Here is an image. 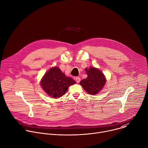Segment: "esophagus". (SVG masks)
Wrapping results in <instances>:
<instances>
[{
    "label": "esophagus",
    "instance_id": "34e87169",
    "mask_svg": "<svg viewBox=\"0 0 148 148\" xmlns=\"http://www.w3.org/2000/svg\"><path fill=\"white\" fill-rule=\"evenodd\" d=\"M75 79L76 82H78V83H79V81H80V80H81V79H80V78H79V77H76L75 78Z\"/></svg>",
    "mask_w": 148,
    "mask_h": 148
}]
</instances>
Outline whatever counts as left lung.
<instances>
[{"mask_svg": "<svg viewBox=\"0 0 148 148\" xmlns=\"http://www.w3.org/2000/svg\"><path fill=\"white\" fill-rule=\"evenodd\" d=\"M86 71L88 77L81 80L79 84L88 94H97L103 88L106 79L103 73L97 69L90 67L88 70L86 69Z\"/></svg>", "mask_w": 148, "mask_h": 148, "instance_id": "left-lung-1", "label": "left lung"}]
</instances>
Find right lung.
<instances>
[{"label": "right lung", "instance_id": "add662e5", "mask_svg": "<svg viewBox=\"0 0 148 148\" xmlns=\"http://www.w3.org/2000/svg\"><path fill=\"white\" fill-rule=\"evenodd\" d=\"M75 82L72 78L66 77L58 67H54L45 74L41 86L49 96L56 98L64 95L69 87Z\"/></svg>", "mask_w": 148, "mask_h": 148}]
</instances>
